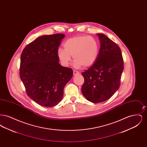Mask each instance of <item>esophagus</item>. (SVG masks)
Wrapping results in <instances>:
<instances>
[{
  "label": "esophagus",
  "mask_w": 147,
  "mask_h": 147,
  "mask_svg": "<svg viewBox=\"0 0 147 147\" xmlns=\"http://www.w3.org/2000/svg\"><path fill=\"white\" fill-rule=\"evenodd\" d=\"M80 74L79 71H77V70H73V75H74V76H77V75H78V74Z\"/></svg>",
  "instance_id": "obj_1"
}]
</instances>
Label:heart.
Segmentation results:
<instances>
[{
    "instance_id": "1",
    "label": "heart",
    "mask_w": 147,
    "mask_h": 147,
    "mask_svg": "<svg viewBox=\"0 0 147 147\" xmlns=\"http://www.w3.org/2000/svg\"><path fill=\"white\" fill-rule=\"evenodd\" d=\"M63 47L64 49H58L57 55L65 66L69 65L71 56L76 67H90L95 62L99 53L98 43L91 36H77L70 38L64 43Z\"/></svg>"
}]
</instances>
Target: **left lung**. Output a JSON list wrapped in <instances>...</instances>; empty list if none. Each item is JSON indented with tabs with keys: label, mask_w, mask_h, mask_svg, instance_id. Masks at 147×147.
<instances>
[{
	"label": "left lung",
	"mask_w": 147,
	"mask_h": 147,
	"mask_svg": "<svg viewBox=\"0 0 147 147\" xmlns=\"http://www.w3.org/2000/svg\"><path fill=\"white\" fill-rule=\"evenodd\" d=\"M97 35L101 43L98 58L82 73L84 78L82 94L93 103L107 100L119 89L124 68L119 46L104 34Z\"/></svg>",
	"instance_id": "left-lung-1"
}]
</instances>
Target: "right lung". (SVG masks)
Here are the masks:
<instances>
[{
  "label": "right lung",
  "mask_w": 147,
  "mask_h": 147,
  "mask_svg": "<svg viewBox=\"0 0 147 147\" xmlns=\"http://www.w3.org/2000/svg\"><path fill=\"white\" fill-rule=\"evenodd\" d=\"M63 34L44 35L30 43L21 55L20 77L28 96L38 104L53 107L62 100L71 68L61 66L57 55Z\"/></svg>",
  "instance_id": "1"
}]
</instances>
